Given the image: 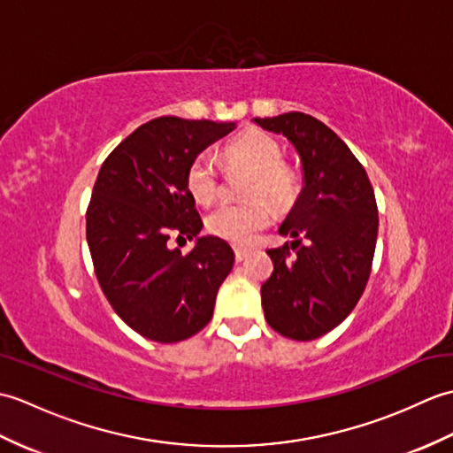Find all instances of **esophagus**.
<instances>
[{
  "label": "esophagus",
  "instance_id": "34e87169",
  "mask_svg": "<svg viewBox=\"0 0 453 453\" xmlns=\"http://www.w3.org/2000/svg\"><path fill=\"white\" fill-rule=\"evenodd\" d=\"M234 251H235V261H237V263H242L243 258H245L249 253H251V251H249V249H245V247H235Z\"/></svg>",
  "mask_w": 453,
  "mask_h": 453
}]
</instances>
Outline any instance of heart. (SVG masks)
Masks as SVG:
<instances>
[{
    "label": "heart",
    "instance_id": "1",
    "mask_svg": "<svg viewBox=\"0 0 453 453\" xmlns=\"http://www.w3.org/2000/svg\"><path fill=\"white\" fill-rule=\"evenodd\" d=\"M227 159L253 171L249 196H263L271 204L290 206L297 195V179L284 167V151L273 136L265 132H249L235 138L226 148ZM187 188L196 202L214 200L218 192V167L211 153L204 151L190 161L187 169ZM271 221V210L265 200H251L245 204H219L210 211L208 229L214 235L237 245L251 243Z\"/></svg>",
    "mask_w": 453,
    "mask_h": 453
}]
</instances>
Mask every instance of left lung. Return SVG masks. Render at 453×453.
<instances>
[{"mask_svg": "<svg viewBox=\"0 0 453 453\" xmlns=\"http://www.w3.org/2000/svg\"><path fill=\"white\" fill-rule=\"evenodd\" d=\"M255 124L292 143L303 175L278 227L294 242L266 251L274 271L261 286L265 319L286 339L313 341L350 315L370 278L378 239L373 188L349 146L321 120L286 112Z\"/></svg>", "mask_w": 453, "mask_h": 453, "instance_id": "1", "label": "left lung"}]
</instances>
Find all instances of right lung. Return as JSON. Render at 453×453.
<instances>
[{"label":"right lung","instance_id":"right-lung-1","mask_svg":"<svg viewBox=\"0 0 453 453\" xmlns=\"http://www.w3.org/2000/svg\"><path fill=\"white\" fill-rule=\"evenodd\" d=\"M235 130V122L153 119L104 159L88 208L95 274L112 310L156 342H179L211 319L221 282L234 268L224 239L198 237L202 219L187 188L198 153ZM196 239L188 256L168 235Z\"/></svg>","mask_w":453,"mask_h":453}]
</instances>
